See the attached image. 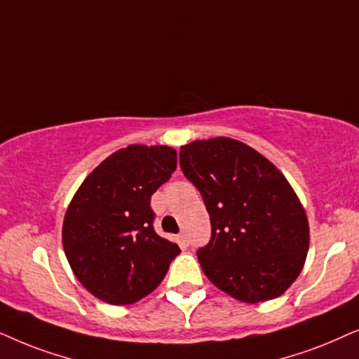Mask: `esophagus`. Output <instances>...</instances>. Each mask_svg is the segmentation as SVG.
Returning <instances> with one entry per match:
<instances>
[{
	"label": "esophagus",
	"instance_id": "1",
	"mask_svg": "<svg viewBox=\"0 0 359 359\" xmlns=\"http://www.w3.org/2000/svg\"><path fill=\"white\" fill-rule=\"evenodd\" d=\"M179 243H180V246H184V248H187L189 245H190V240H189V235L185 231H182L179 235Z\"/></svg>",
	"mask_w": 359,
	"mask_h": 359
}]
</instances>
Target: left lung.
I'll use <instances>...</instances> for the list:
<instances>
[{"label": "left lung", "mask_w": 359, "mask_h": 359, "mask_svg": "<svg viewBox=\"0 0 359 359\" xmlns=\"http://www.w3.org/2000/svg\"><path fill=\"white\" fill-rule=\"evenodd\" d=\"M180 167L212 223L208 245L197 251L205 276L246 304L283 295L309 251L307 215L283 172L231 137L182 146Z\"/></svg>", "instance_id": "1"}]
</instances>
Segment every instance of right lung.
Instances as JSON below:
<instances>
[{"instance_id": "1", "label": "right lung", "mask_w": 359, "mask_h": 359, "mask_svg": "<svg viewBox=\"0 0 359 359\" xmlns=\"http://www.w3.org/2000/svg\"><path fill=\"white\" fill-rule=\"evenodd\" d=\"M177 152L131 144L107 157L65 212L62 245L76 279L95 297L126 305L152 292L180 248L154 231L151 197L170 179Z\"/></svg>"}]
</instances>
